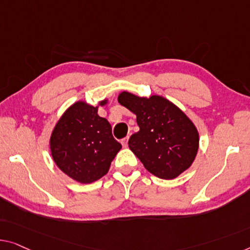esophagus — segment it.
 Listing matches in <instances>:
<instances>
[{
    "label": "esophagus",
    "mask_w": 250,
    "mask_h": 250,
    "mask_svg": "<svg viewBox=\"0 0 250 250\" xmlns=\"http://www.w3.org/2000/svg\"><path fill=\"white\" fill-rule=\"evenodd\" d=\"M128 140H129V138H128V137H125V138H124V139H121V144H122V146H124V147H126V146H128Z\"/></svg>",
    "instance_id": "34e87169"
}]
</instances>
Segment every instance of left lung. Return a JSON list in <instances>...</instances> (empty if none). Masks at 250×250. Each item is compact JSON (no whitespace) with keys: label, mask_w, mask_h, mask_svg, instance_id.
Wrapping results in <instances>:
<instances>
[{"label":"left lung","mask_w":250,"mask_h":250,"mask_svg":"<svg viewBox=\"0 0 250 250\" xmlns=\"http://www.w3.org/2000/svg\"><path fill=\"white\" fill-rule=\"evenodd\" d=\"M118 102L136 114L139 131L129 148L149 173L173 180L192 166L199 150L195 125L176 104L162 95L139 96L124 91Z\"/></svg>","instance_id":"obj_1"}]
</instances>
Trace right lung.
I'll use <instances>...</instances> for the list:
<instances>
[{
  "label": "right lung",
  "instance_id": "right-lung-1",
  "mask_svg": "<svg viewBox=\"0 0 250 250\" xmlns=\"http://www.w3.org/2000/svg\"><path fill=\"white\" fill-rule=\"evenodd\" d=\"M80 101L67 107L51 131L50 154L62 173L82 184L100 180L109 172L111 163L120 149L112 136L111 125L98 114L99 106Z\"/></svg>",
  "mask_w": 250,
  "mask_h": 250
}]
</instances>
